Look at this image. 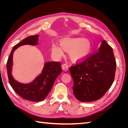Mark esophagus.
Listing matches in <instances>:
<instances>
[{
	"mask_svg": "<svg viewBox=\"0 0 128 128\" xmlns=\"http://www.w3.org/2000/svg\"><path fill=\"white\" fill-rule=\"evenodd\" d=\"M62 69H63L64 71H67L68 70V66L67 64H63L62 66Z\"/></svg>",
	"mask_w": 128,
	"mask_h": 128,
	"instance_id": "esophagus-1",
	"label": "esophagus"
}]
</instances>
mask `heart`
<instances>
[{
    "mask_svg": "<svg viewBox=\"0 0 128 128\" xmlns=\"http://www.w3.org/2000/svg\"><path fill=\"white\" fill-rule=\"evenodd\" d=\"M60 46L53 43L51 46L53 54L56 58H60L64 54V50L69 52V54L73 61H82L90 54L91 51L90 41L81 37H67L60 41Z\"/></svg>",
    "mask_w": 128,
    "mask_h": 128,
    "instance_id": "b5f03b06",
    "label": "heart"
}]
</instances>
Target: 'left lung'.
<instances>
[{"label": "left lung", "instance_id": "obj_1", "mask_svg": "<svg viewBox=\"0 0 128 128\" xmlns=\"http://www.w3.org/2000/svg\"><path fill=\"white\" fill-rule=\"evenodd\" d=\"M116 67L113 49L103 40L98 51L69 69L75 98L82 102L102 98L113 83Z\"/></svg>", "mask_w": 128, "mask_h": 128}]
</instances>
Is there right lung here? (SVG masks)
Masks as SVG:
<instances>
[{
	"label": "right lung",
	"instance_id": "right-lung-1",
	"mask_svg": "<svg viewBox=\"0 0 128 128\" xmlns=\"http://www.w3.org/2000/svg\"><path fill=\"white\" fill-rule=\"evenodd\" d=\"M38 38V35L29 36L14 46L6 64L8 80L12 88L22 98L34 102H40L46 98L51 91L56 77L62 72L61 64L59 62H48L45 64L41 74L32 83H21L13 78L11 71L14 51L19 46L24 45H37Z\"/></svg>",
	"mask_w": 128,
	"mask_h": 128
}]
</instances>
